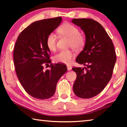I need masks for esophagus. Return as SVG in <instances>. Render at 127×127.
<instances>
[{
    "mask_svg": "<svg viewBox=\"0 0 127 127\" xmlns=\"http://www.w3.org/2000/svg\"><path fill=\"white\" fill-rule=\"evenodd\" d=\"M67 69H68V70L69 71L70 70H71L72 67L70 65H67Z\"/></svg>",
    "mask_w": 127,
    "mask_h": 127,
    "instance_id": "obj_1",
    "label": "esophagus"
}]
</instances>
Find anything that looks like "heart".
Wrapping results in <instances>:
<instances>
[{
  "mask_svg": "<svg viewBox=\"0 0 127 127\" xmlns=\"http://www.w3.org/2000/svg\"><path fill=\"white\" fill-rule=\"evenodd\" d=\"M59 33L62 35L69 38V46L76 50H80L85 44V38L76 27L69 23H65L58 29ZM56 36L55 34L51 33L46 39V45L50 51L56 49ZM74 57V53L70 50H62L58 53L54 57L56 62L69 64Z\"/></svg>",
  "mask_w": 127,
  "mask_h": 127,
  "instance_id": "heart-1",
  "label": "heart"
}]
</instances>
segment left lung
<instances>
[{"label": "left lung", "instance_id": "1", "mask_svg": "<svg viewBox=\"0 0 127 127\" xmlns=\"http://www.w3.org/2000/svg\"><path fill=\"white\" fill-rule=\"evenodd\" d=\"M71 22L80 27L86 37L85 47L76 59L84 68H72L76 73L73 91L85 99L98 95L112 77L116 56L111 39L102 26L90 18H74Z\"/></svg>", "mask_w": 127, "mask_h": 127}]
</instances>
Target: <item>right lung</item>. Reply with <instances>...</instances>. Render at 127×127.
Segmentation results:
<instances>
[{
  "label": "right lung",
  "mask_w": 127,
  "mask_h": 127,
  "mask_svg": "<svg viewBox=\"0 0 127 127\" xmlns=\"http://www.w3.org/2000/svg\"><path fill=\"white\" fill-rule=\"evenodd\" d=\"M62 21L58 17L32 23L16 42L13 62L16 74L25 90L35 98L44 100L53 96L58 81L67 71L66 66L60 63H51L50 69L46 70L43 66L51 63L47 37Z\"/></svg>",
  "instance_id": "right-lung-1"
}]
</instances>
